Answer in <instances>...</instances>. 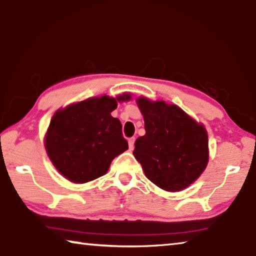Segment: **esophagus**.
Here are the masks:
<instances>
[{
	"label": "esophagus",
	"mask_w": 256,
	"mask_h": 256,
	"mask_svg": "<svg viewBox=\"0 0 256 256\" xmlns=\"http://www.w3.org/2000/svg\"><path fill=\"white\" fill-rule=\"evenodd\" d=\"M134 141H136V138H128V148H130V150H133V148H134Z\"/></svg>",
	"instance_id": "1"
}]
</instances>
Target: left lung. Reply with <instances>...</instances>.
Returning a JSON list of instances; mask_svg holds the SVG:
<instances>
[{"instance_id":"1","label":"left lung","mask_w":256,"mask_h":256,"mask_svg":"<svg viewBox=\"0 0 256 256\" xmlns=\"http://www.w3.org/2000/svg\"><path fill=\"white\" fill-rule=\"evenodd\" d=\"M146 134L136 141L133 154L146 176L158 188L177 192L196 182L209 160L208 134L176 105L138 98Z\"/></svg>"}]
</instances>
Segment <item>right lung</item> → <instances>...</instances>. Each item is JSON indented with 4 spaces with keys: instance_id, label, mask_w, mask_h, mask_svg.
Listing matches in <instances>:
<instances>
[{
    "instance_id": "add662e5",
    "label": "right lung",
    "mask_w": 256,
    "mask_h": 256,
    "mask_svg": "<svg viewBox=\"0 0 256 256\" xmlns=\"http://www.w3.org/2000/svg\"><path fill=\"white\" fill-rule=\"evenodd\" d=\"M118 98H89L58 110L45 138L47 154L56 170L73 183H86L105 175L112 160L128 149L122 124L110 112Z\"/></svg>"
}]
</instances>
